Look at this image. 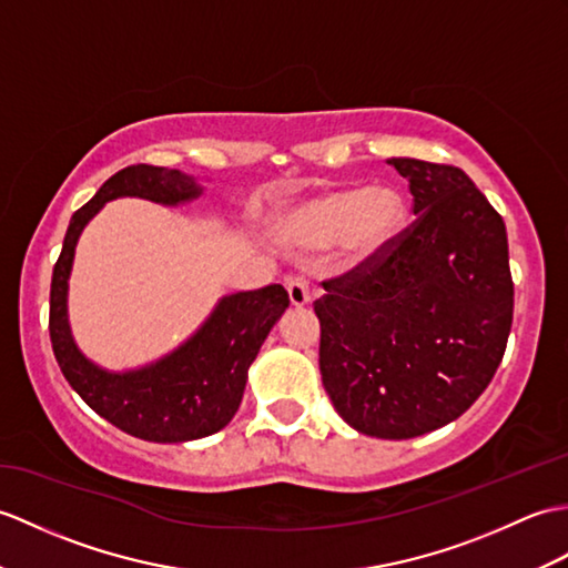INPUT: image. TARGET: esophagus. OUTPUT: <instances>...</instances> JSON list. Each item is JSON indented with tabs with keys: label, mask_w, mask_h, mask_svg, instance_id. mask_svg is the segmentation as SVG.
Instances as JSON below:
<instances>
[{
	"label": "esophagus",
	"mask_w": 568,
	"mask_h": 568,
	"mask_svg": "<svg viewBox=\"0 0 568 568\" xmlns=\"http://www.w3.org/2000/svg\"><path fill=\"white\" fill-rule=\"evenodd\" d=\"M287 295H290V305L293 307H305L310 305V281L305 275H295V278L287 281Z\"/></svg>",
	"instance_id": "esophagus-1"
}]
</instances>
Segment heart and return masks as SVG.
<instances>
[{
  "instance_id": "obj_1",
  "label": "heart",
  "mask_w": 568,
  "mask_h": 568,
  "mask_svg": "<svg viewBox=\"0 0 568 568\" xmlns=\"http://www.w3.org/2000/svg\"><path fill=\"white\" fill-rule=\"evenodd\" d=\"M406 222L408 205L399 191L346 186L287 215L283 236L297 248H326L344 242L353 263H367L397 244Z\"/></svg>"
}]
</instances>
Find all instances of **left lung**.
Wrapping results in <instances>:
<instances>
[{
    "instance_id": "1",
    "label": "left lung",
    "mask_w": 568,
    "mask_h": 568,
    "mask_svg": "<svg viewBox=\"0 0 568 568\" xmlns=\"http://www.w3.org/2000/svg\"><path fill=\"white\" fill-rule=\"evenodd\" d=\"M414 195L389 252L324 281L320 371L358 433L406 440L463 416L489 387L513 324L506 224L463 169L387 160Z\"/></svg>"
}]
</instances>
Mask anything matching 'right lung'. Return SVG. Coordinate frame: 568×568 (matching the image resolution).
Instances as JSON below:
<instances>
[{
  "mask_svg": "<svg viewBox=\"0 0 568 568\" xmlns=\"http://www.w3.org/2000/svg\"><path fill=\"white\" fill-rule=\"evenodd\" d=\"M203 189L179 169L135 164L113 174L70 220L50 283V341L70 387L115 428L150 443H186L224 428L242 404L256 361L290 300L283 285L222 297L203 326L176 351L138 371L109 373L77 348L68 320V281L87 222L115 197L179 205Z\"/></svg>",
  "mask_w": 568,
  "mask_h": 568,
  "instance_id": "1",
  "label": "right lung"
}]
</instances>
